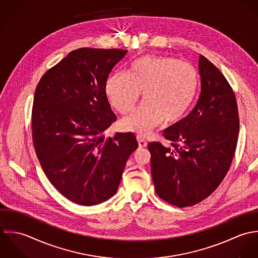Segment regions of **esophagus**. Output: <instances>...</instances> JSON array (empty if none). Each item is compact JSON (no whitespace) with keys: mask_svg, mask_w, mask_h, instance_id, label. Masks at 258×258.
Returning <instances> with one entry per match:
<instances>
[{"mask_svg":"<svg viewBox=\"0 0 258 258\" xmlns=\"http://www.w3.org/2000/svg\"><path fill=\"white\" fill-rule=\"evenodd\" d=\"M137 140H138V143H139V147H140V148H146V147H147L148 143H147L146 140L143 139L141 136H138V137H137Z\"/></svg>","mask_w":258,"mask_h":258,"instance_id":"obj_1","label":"esophagus"}]
</instances>
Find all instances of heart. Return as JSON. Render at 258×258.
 I'll list each match as a JSON object with an SVG mask.
<instances>
[{"label":"heart","mask_w":258,"mask_h":258,"mask_svg":"<svg viewBox=\"0 0 258 258\" xmlns=\"http://www.w3.org/2000/svg\"><path fill=\"white\" fill-rule=\"evenodd\" d=\"M199 88L196 69L172 56L146 55L135 60L127 73H113L105 83L111 105L130 111L144 92L145 102L120 120L124 131L149 135L162 120L178 121L194 103Z\"/></svg>","instance_id":"obj_1"}]
</instances>
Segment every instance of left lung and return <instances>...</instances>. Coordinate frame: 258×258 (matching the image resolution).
Instances as JSON below:
<instances>
[{
	"label": "left lung",
	"instance_id": "obj_1",
	"mask_svg": "<svg viewBox=\"0 0 258 258\" xmlns=\"http://www.w3.org/2000/svg\"><path fill=\"white\" fill-rule=\"evenodd\" d=\"M202 93L184 118L163 131L170 142L149 144L155 192L166 203L191 206L208 198L226 175L235 153L239 116L221 72L200 55Z\"/></svg>",
	"mask_w": 258,
	"mask_h": 258
}]
</instances>
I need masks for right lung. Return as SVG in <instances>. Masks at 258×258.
<instances>
[{"label":"right lung","instance_id":"add662e5","mask_svg":"<svg viewBox=\"0 0 258 258\" xmlns=\"http://www.w3.org/2000/svg\"><path fill=\"white\" fill-rule=\"evenodd\" d=\"M126 52L75 50L42 77L35 92L32 135L41 166L64 198L81 206L102 204L116 192L139 147L133 133L103 135L116 119L105 83Z\"/></svg>","mask_w":258,"mask_h":258}]
</instances>
